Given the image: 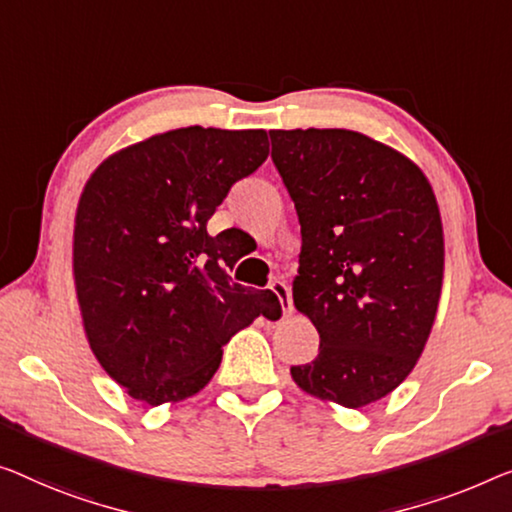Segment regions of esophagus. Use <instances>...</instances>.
Wrapping results in <instances>:
<instances>
[{
	"label": "esophagus",
	"mask_w": 512,
	"mask_h": 512,
	"mask_svg": "<svg viewBox=\"0 0 512 512\" xmlns=\"http://www.w3.org/2000/svg\"><path fill=\"white\" fill-rule=\"evenodd\" d=\"M271 292L278 296V301H280V305H282V312H285V315H289V312L294 310V305H292V294H289L287 282L273 280V282H271Z\"/></svg>",
	"instance_id": "34e87169"
}]
</instances>
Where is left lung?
I'll use <instances>...</instances> for the list:
<instances>
[{"label":"left lung","instance_id":"1","mask_svg":"<svg viewBox=\"0 0 512 512\" xmlns=\"http://www.w3.org/2000/svg\"><path fill=\"white\" fill-rule=\"evenodd\" d=\"M301 223L294 305L319 354L294 365L305 393L347 409L395 391L423 354L444 282V227L407 156L345 128L269 131Z\"/></svg>","mask_w":512,"mask_h":512}]
</instances>
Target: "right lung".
<instances>
[{"label": "right lung", "mask_w": 512, "mask_h": 512, "mask_svg": "<svg viewBox=\"0 0 512 512\" xmlns=\"http://www.w3.org/2000/svg\"><path fill=\"white\" fill-rule=\"evenodd\" d=\"M266 156V131L188 126L117 151L85 183L75 294L91 352L131 398L158 407L200 393L234 333L280 317L276 294L232 282L230 234L207 232Z\"/></svg>", "instance_id": "right-lung-1"}]
</instances>
